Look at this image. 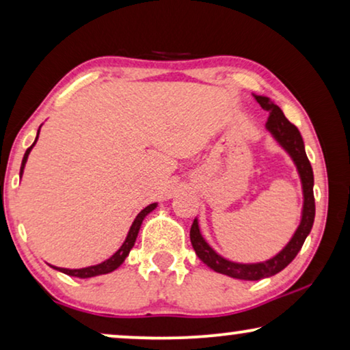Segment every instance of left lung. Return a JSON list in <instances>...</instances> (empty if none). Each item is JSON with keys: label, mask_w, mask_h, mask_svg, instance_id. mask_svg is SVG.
I'll list each match as a JSON object with an SVG mask.
<instances>
[{"label": "left lung", "mask_w": 350, "mask_h": 350, "mask_svg": "<svg viewBox=\"0 0 350 350\" xmlns=\"http://www.w3.org/2000/svg\"><path fill=\"white\" fill-rule=\"evenodd\" d=\"M255 100L261 105L262 109L269 111V118H267L266 122L267 131H269L272 135L275 137V140L288 151L291 159L295 161L296 167H298L301 183H303L304 207L299 226L296 229L295 236L291 237V241L286 243L284 250H282L279 255L271 258V260H267L265 262H256V265H239V262L224 260V258L219 256L218 253H215L212 248H210L208 243L204 241V237L200 236L198 219H194L189 231V237L191 243H193V248L196 250V255H198L208 267H212L213 271L241 280H261L265 279V277H271L277 274V272H280L282 269H285V267L295 260V256L298 255L301 247H303L306 237H308L310 229H312L315 217L314 174L308 156H306L304 142L298 127H296L295 124H291L288 119L285 118V114L282 113V109L277 107L274 102H271L267 97L255 95Z\"/></svg>", "instance_id": "8db88e82"}]
</instances>
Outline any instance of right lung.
Returning a JSON list of instances; mask_svg holds the SVG:
<instances>
[{
    "instance_id": "right-lung-1",
    "label": "right lung",
    "mask_w": 350,
    "mask_h": 350,
    "mask_svg": "<svg viewBox=\"0 0 350 350\" xmlns=\"http://www.w3.org/2000/svg\"><path fill=\"white\" fill-rule=\"evenodd\" d=\"M38 133H40V131H38ZM36 140H38V137H36ZM36 140H35V143H36ZM35 143H33V145L25 151V156H23V159H22L21 175H22V172H23V165H25V162H27V157H28V154H30L31 148L35 146ZM154 208H156V204H150V205H148V207L143 208L142 212L137 215L135 221L132 223L131 229H129V234H127L126 241H124V243L121 245V248H119V250L114 253L111 258H108L107 261L100 262V265H95V266L83 267V269H65V267H55V266H52V267H54V269H57V271L64 272V274H66V275L79 277V279H89V277H95V275H100V274H108V272L118 269V267L124 262V260H126V256L129 255V252L132 250L133 243H135V239L138 236V231H140L143 218H145L150 212H152V210H154Z\"/></svg>"
}]
</instances>
